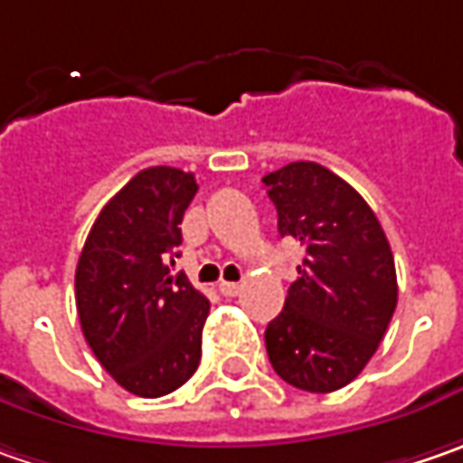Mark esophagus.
<instances>
[{
	"mask_svg": "<svg viewBox=\"0 0 463 463\" xmlns=\"http://www.w3.org/2000/svg\"><path fill=\"white\" fill-rule=\"evenodd\" d=\"M220 292H222L225 298H232V295L241 292V285H238V282H225V279H222V282H220Z\"/></svg>",
	"mask_w": 463,
	"mask_h": 463,
	"instance_id": "34e87169",
	"label": "esophagus"
}]
</instances>
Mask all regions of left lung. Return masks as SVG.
<instances>
[{"label": "left lung", "mask_w": 463, "mask_h": 463, "mask_svg": "<svg viewBox=\"0 0 463 463\" xmlns=\"http://www.w3.org/2000/svg\"><path fill=\"white\" fill-rule=\"evenodd\" d=\"M277 231L306 246L285 308L264 342L271 368L295 389L329 393L368 365L396 308V269L368 202L329 168L298 160L267 173Z\"/></svg>", "instance_id": "left-lung-1"}]
</instances>
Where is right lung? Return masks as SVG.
<instances>
[{
    "label": "right lung",
    "mask_w": 463,
    "mask_h": 463,
    "mask_svg": "<svg viewBox=\"0 0 463 463\" xmlns=\"http://www.w3.org/2000/svg\"><path fill=\"white\" fill-rule=\"evenodd\" d=\"M194 173L139 171L92 222L74 271L82 334L127 392L157 399L184 386L202 357L210 300L171 274Z\"/></svg>",
    "instance_id": "1"
}]
</instances>
